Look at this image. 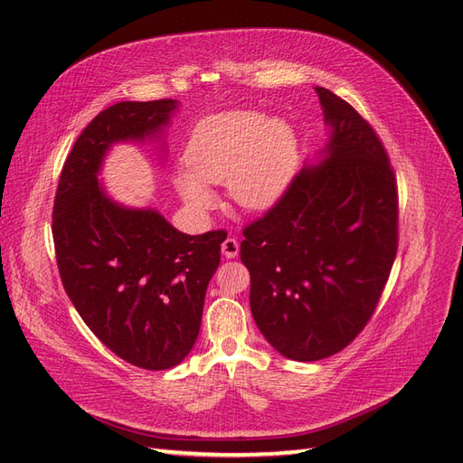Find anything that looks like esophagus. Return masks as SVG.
<instances>
[{
  "label": "esophagus",
  "instance_id": "esophagus-1",
  "mask_svg": "<svg viewBox=\"0 0 463 463\" xmlns=\"http://www.w3.org/2000/svg\"><path fill=\"white\" fill-rule=\"evenodd\" d=\"M221 250H222L224 258H236L241 252V244L234 239V236H229V239H224V242L221 244Z\"/></svg>",
  "mask_w": 463,
  "mask_h": 463
}]
</instances>
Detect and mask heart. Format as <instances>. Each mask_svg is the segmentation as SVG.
<instances>
[{"label": "heart", "instance_id": "b5f03b06", "mask_svg": "<svg viewBox=\"0 0 463 463\" xmlns=\"http://www.w3.org/2000/svg\"><path fill=\"white\" fill-rule=\"evenodd\" d=\"M185 165L175 185L192 209L209 211L215 195L207 185L224 182L234 203L266 209L286 192L298 168V140L279 118L254 111L217 113L194 128Z\"/></svg>", "mask_w": 463, "mask_h": 463}]
</instances>
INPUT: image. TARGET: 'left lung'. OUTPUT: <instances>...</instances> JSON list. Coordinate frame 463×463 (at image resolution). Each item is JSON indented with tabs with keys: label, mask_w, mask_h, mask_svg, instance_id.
Returning a JSON list of instances; mask_svg holds the SVG:
<instances>
[{
	"label": "left lung",
	"mask_w": 463,
	"mask_h": 463,
	"mask_svg": "<svg viewBox=\"0 0 463 463\" xmlns=\"http://www.w3.org/2000/svg\"><path fill=\"white\" fill-rule=\"evenodd\" d=\"M315 91L333 127L328 158L295 175L241 242L260 333L298 362L328 358L362 333L399 246L397 177L382 138L348 101Z\"/></svg>",
	"instance_id": "obj_1"
}]
</instances>
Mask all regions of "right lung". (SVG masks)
I'll return each mask as SVG.
<instances>
[{"label":"right lung","mask_w":463,"mask_h":463,"mask_svg":"<svg viewBox=\"0 0 463 463\" xmlns=\"http://www.w3.org/2000/svg\"><path fill=\"white\" fill-rule=\"evenodd\" d=\"M174 109V99H154L101 111L70 150L52 207L70 301L113 354L152 372L177 365L194 348L227 231L189 236L156 211L125 209L105 197L96 174L111 142L158 133Z\"/></svg>","instance_id":"add662e5"}]
</instances>
